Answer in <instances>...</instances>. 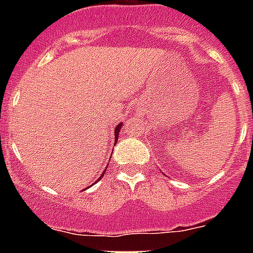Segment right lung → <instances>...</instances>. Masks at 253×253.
<instances>
[{
	"instance_id": "right-lung-1",
	"label": "right lung",
	"mask_w": 253,
	"mask_h": 253,
	"mask_svg": "<svg viewBox=\"0 0 253 253\" xmlns=\"http://www.w3.org/2000/svg\"><path fill=\"white\" fill-rule=\"evenodd\" d=\"M122 126H123V123H119V124L116 125L115 130H114V138H115V143L118 142V138H119V133H120V129H122ZM104 173H105V171L102 172L101 176L99 177V180H101V177L104 176ZM99 180H97V181H99ZM97 181H96V182H97Z\"/></svg>"
}]
</instances>
